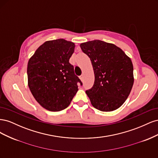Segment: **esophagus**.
<instances>
[{"label": "esophagus", "mask_w": 158, "mask_h": 158, "mask_svg": "<svg viewBox=\"0 0 158 158\" xmlns=\"http://www.w3.org/2000/svg\"><path fill=\"white\" fill-rule=\"evenodd\" d=\"M80 79L81 80V81H83V79H84V76H83V75H82V76H80Z\"/></svg>", "instance_id": "34e87169"}]
</instances>
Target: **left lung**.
Masks as SVG:
<instances>
[{
	"label": "left lung",
	"instance_id": "8db88e82",
	"mask_svg": "<svg viewBox=\"0 0 158 158\" xmlns=\"http://www.w3.org/2000/svg\"><path fill=\"white\" fill-rule=\"evenodd\" d=\"M91 60L95 75L92 88L85 91L92 106L99 111L120 107L134 84L133 65L121 49L112 44L94 40L80 44Z\"/></svg>",
	"mask_w": 158,
	"mask_h": 158
}]
</instances>
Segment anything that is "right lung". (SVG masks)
<instances>
[{
	"mask_svg": "<svg viewBox=\"0 0 158 158\" xmlns=\"http://www.w3.org/2000/svg\"><path fill=\"white\" fill-rule=\"evenodd\" d=\"M75 45L63 39L47 41L28 61V86L41 106L51 111L67 107L82 83L69 59Z\"/></svg>",
	"mask_w": 158,
	"mask_h": 158,
	"instance_id": "1",
	"label": "right lung"
}]
</instances>
